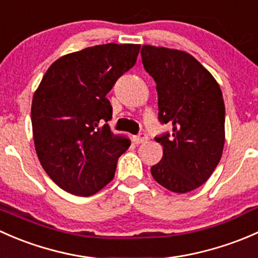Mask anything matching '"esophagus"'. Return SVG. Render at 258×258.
<instances>
[{
    "label": "esophagus",
    "instance_id": "obj_1",
    "mask_svg": "<svg viewBox=\"0 0 258 258\" xmlns=\"http://www.w3.org/2000/svg\"><path fill=\"white\" fill-rule=\"evenodd\" d=\"M135 143H137V144H142V143H145L148 140V135L145 134V133H140L139 135H138V137H135Z\"/></svg>",
    "mask_w": 258,
    "mask_h": 258
}]
</instances>
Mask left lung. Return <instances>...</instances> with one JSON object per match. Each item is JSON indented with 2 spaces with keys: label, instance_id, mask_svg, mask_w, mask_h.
I'll return each instance as SVG.
<instances>
[{
  "label": "left lung",
  "instance_id": "1",
  "mask_svg": "<svg viewBox=\"0 0 258 258\" xmlns=\"http://www.w3.org/2000/svg\"><path fill=\"white\" fill-rule=\"evenodd\" d=\"M142 59L156 83L159 120L171 134L155 138L163 158L151 166L155 181L185 194L206 182L221 160L225 103L212 74L184 50L144 44Z\"/></svg>",
  "mask_w": 258,
  "mask_h": 258
}]
</instances>
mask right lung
Instances as JSON below:
<instances>
[{
	"instance_id": "add662e5",
	"label": "right lung",
	"mask_w": 258,
	"mask_h": 258,
	"mask_svg": "<svg viewBox=\"0 0 258 258\" xmlns=\"http://www.w3.org/2000/svg\"><path fill=\"white\" fill-rule=\"evenodd\" d=\"M140 44L107 43L58 58L32 99L34 148L42 168L60 188L90 196L113 180L130 139L108 124L113 108L105 95L134 67Z\"/></svg>"
}]
</instances>
